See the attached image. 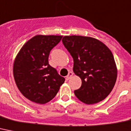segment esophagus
<instances>
[{"label":"esophagus","instance_id":"esophagus-1","mask_svg":"<svg viewBox=\"0 0 131 131\" xmlns=\"http://www.w3.org/2000/svg\"><path fill=\"white\" fill-rule=\"evenodd\" d=\"M73 73H72V72H69L67 76L66 77V79H67V80H69V79L71 78V77L73 76Z\"/></svg>","mask_w":131,"mask_h":131}]
</instances>
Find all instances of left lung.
I'll return each mask as SVG.
<instances>
[{"label": "left lung", "instance_id": "obj_1", "mask_svg": "<svg viewBox=\"0 0 131 131\" xmlns=\"http://www.w3.org/2000/svg\"><path fill=\"white\" fill-rule=\"evenodd\" d=\"M62 43L73 58V72L82 84L74 93L86 104L104 100L113 89L117 78V68L110 50L95 38L66 36Z\"/></svg>", "mask_w": 131, "mask_h": 131}]
</instances>
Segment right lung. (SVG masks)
Segmentation results:
<instances>
[{
    "mask_svg": "<svg viewBox=\"0 0 131 131\" xmlns=\"http://www.w3.org/2000/svg\"><path fill=\"white\" fill-rule=\"evenodd\" d=\"M62 36L37 35L22 46L13 64V76L21 93L33 102L44 104L52 100L64 82L48 63L51 50Z\"/></svg>",
    "mask_w": 131,
    "mask_h": 131,
    "instance_id": "1",
    "label": "right lung"
}]
</instances>
